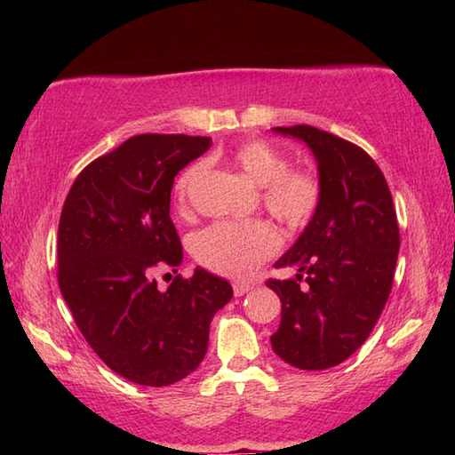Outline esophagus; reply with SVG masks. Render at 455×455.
<instances>
[{
    "mask_svg": "<svg viewBox=\"0 0 455 455\" xmlns=\"http://www.w3.org/2000/svg\"><path fill=\"white\" fill-rule=\"evenodd\" d=\"M233 289H235V295H236V297H243L244 293L252 291L254 285H252V283H246V282H235Z\"/></svg>",
    "mask_w": 455,
    "mask_h": 455,
    "instance_id": "1",
    "label": "esophagus"
}]
</instances>
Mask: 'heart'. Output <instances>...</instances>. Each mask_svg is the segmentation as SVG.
I'll use <instances>...</instances> for the list:
<instances>
[{
    "label": "heart",
    "mask_w": 455,
    "mask_h": 455,
    "mask_svg": "<svg viewBox=\"0 0 455 455\" xmlns=\"http://www.w3.org/2000/svg\"><path fill=\"white\" fill-rule=\"evenodd\" d=\"M230 166L259 188L266 211L285 227H301L315 215L321 186L311 172L289 168V160L266 140H250L228 156ZM203 178L201 164L181 173L173 188L180 212L189 211L193 191ZM279 248L275 230L262 220L215 222L191 238V252L212 272L244 277L272 258Z\"/></svg>",
    "instance_id": "1"
}]
</instances>
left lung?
<instances>
[{
  "mask_svg": "<svg viewBox=\"0 0 455 455\" xmlns=\"http://www.w3.org/2000/svg\"><path fill=\"white\" fill-rule=\"evenodd\" d=\"M274 131L311 148L321 199L275 262L297 267V279L266 283L282 301L272 347L297 370H328L367 340L387 303L401 246L397 212L379 166L360 147L311 124ZM303 275L307 288L298 285Z\"/></svg>",
  "mask_w": 455,
  "mask_h": 455,
  "instance_id": "1",
  "label": "left lung"
}]
</instances>
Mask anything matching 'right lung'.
<instances>
[{
  "label": "right lung",
  "instance_id": "right-lung-1",
  "mask_svg": "<svg viewBox=\"0 0 455 455\" xmlns=\"http://www.w3.org/2000/svg\"><path fill=\"white\" fill-rule=\"evenodd\" d=\"M211 147L209 137L139 134L76 178L58 225V285L103 363L124 379L166 387L196 371L209 326L233 297L227 279L178 272L183 250L170 219L173 178Z\"/></svg>",
  "mask_w": 455,
  "mask_h": 455
}]
</instances>
